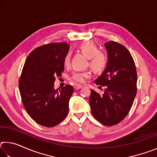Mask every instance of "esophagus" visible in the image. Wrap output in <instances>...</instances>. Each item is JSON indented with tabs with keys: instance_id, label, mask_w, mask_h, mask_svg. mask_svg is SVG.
I'll return each mask as SVG.
<instances>
[{
	"instance_id": "obj_1",
	"label": "esophagus",
	"mask_w": 157,
	"mask_h": 157,
	"mask_svg": "<svg viewBox=\"0 0 157 157\" xmlns=\"http://www.w3.org/2000/svg\"><path fill=\"white\" fill-rule=\"evenodd\" d=\"M81 88H82V86H80V85H75V86H74V89L75 90H79Z\"/></svg>"
}]
</instances>
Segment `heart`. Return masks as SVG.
<instances>
[{"label":"heart","instance_id":"heart-1","mask_svg":"<svg viewBox=\"0 0 157 157\" xmlns=\"http://www.w3.org/2000/svg\"><path fill=\"white\" fill-rule=\"evenodd\" d=\"M79 50L89 60V65L95 73H102L107 66V56L102 52H99L98 48L90 41H86L79 45ZM69 62L68 55L63 59V64L67 66ZM90 74L88 72H76L71 77V80L75 84H83L86 79L89 78Z\"/></svg>","mask_w":157,"mask_h":157}]
</instances>
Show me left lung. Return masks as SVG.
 I'll return each mask as SVG.
<instances>
[{"instance_id": "1", "label": "left lung", "mask_w": 157, "mask_h": 157, "mask_svg": "<svg viewBox=\"0 0 157 157\" xmlns=\"http://www.w3.org/2000/svg\"><path fill=\"white\" fill-rule=\"evenodd\" d=\"M105 48L107 66L95 83L106 89L102 95L91 89L89 104L98 122L112 126L123 121L131 109L137 92V72L134 59L124 46L109 41Z\"/></svg>"}]
</instances>
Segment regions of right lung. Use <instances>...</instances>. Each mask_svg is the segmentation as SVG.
<instances>
[{
    "label": "right lung",
    "mask_w": 157,
    "mask_h": 157,
    "mask_svg": "<svg viewBox=\"0 0 157 157\" xmlns=\"http://www.w3.org/2000/svg\"><path fill=\"white\" fill-rule=\"evenodd\" d=\"M68 49L65 42L43 45L30 53L23 66L18 81L21 100L28 115L42 126H56L68 113L73 86L54 88L55 76H62L64 70Z\"/></svg>",
    "instance_id": "add662e5"
}]
</instances>
